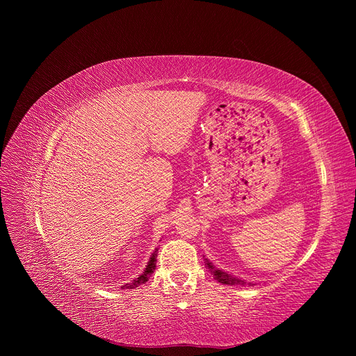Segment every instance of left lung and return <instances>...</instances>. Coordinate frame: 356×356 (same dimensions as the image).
I'll use <instances>...</instances> for the list:
<instances>
[{"instance_id":"obj_1","label":"left lung","mask_w":356,"mask_h":356,"mask_svg":"<svg viewBox=\"0 0 356 356\" xmlns=\"http://www.w3.org/2000/svg\"><path fill=\"white\" fill-rule=\"evenodd\" d=\"M206 265H207V268L210 269V272L213 273L214 279H216V280H218V282H220V283H222V284L235 286V284H245V283H248V282L242 280L241 277H236V276H234V275H229L228 272H224V270H221V269L216 268V266H214L209 259H206ZM248 284H253V283H248Z\"/></svg>"}]
</instances>
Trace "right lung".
<instances>
[{
  "mask_svg": "<svg viewBox=\"0 0 356 356\" xmlns=\"http://www.w3.org/2000/svg\"><path fill=\"white\" fill-rule=\"evenodd\" d=\"M156 257H158V248L154 250V253H152L150 255V258H149V262H147V265L145 266V270L136 277V279H134L131 283H127V284H124L121 289H134V287H138L139 284H143L145 282H147V279H149V276L154 273V270H155V268H156Z\"/></svg>",
  "mask_w": 356,
  "mask_h": 356,
  "instance_id": "1",
  "label": "right lung"
}]
</instances>
